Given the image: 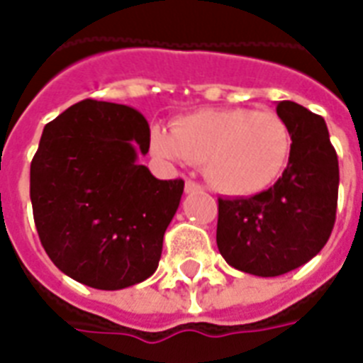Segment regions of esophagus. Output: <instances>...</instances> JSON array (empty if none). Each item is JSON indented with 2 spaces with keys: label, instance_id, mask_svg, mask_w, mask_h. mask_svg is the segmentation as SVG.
Segmentation results:
<instances>
[{
  "label": "esophagus",
  "instance_id": "esophagus-1",
  "mask_svg": "<svg viewBox=\"0 0 363 363\" xmlns=\"http://www.w3.org/2000/svg\"><path fill=\"white\" fill-rule=\"evenodd\" d=\"M184 190H186V194H194V192H201V186H199L198 182H194L188 179L186 184H184Z\"/></svg>",
  "mask_w": 363,
  "mask_h": 363
}]
</instances>
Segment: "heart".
I'll list each match as a JSON object with an SVG mask.
<instances>
[{
    "instance_id": "b5f03b06",
    "label": "heart",
    "mask_w": 363,
    "mask_h": 363,
    "mask_svg": "<svg viewBox=\"0 0 363 363\" xmlns=\"http://www.w3.org/2000/svg\"><path fill=\"white\" fill-rule=\"evenodd\" d=\"M150 145L160 158L203 165L205 179L216 192L248 198L281 179L294 141L290 125L273 111L228 107L181 116L173 130L154 125Z\"/></svg>"
}]
</instances>
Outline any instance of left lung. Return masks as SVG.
<instances>
[{
    "label": "left lung",
    "mask_w": 363,
    "mask_h": 363,
    "mask_svg": "<svg viewBox=\"0 0 363 363\" xmlns=\"http://www.w3.org/2000/svg\"><path fill=\"white\" fill-rule=\"evenodd\" d=\"M277 115L292 131L286 171L252 198H218L216 245L228 264L258 277L284 275L320 252L335 224L339 162L324 118L294 101Z\"/></svg>",
    "instance_id": "1"
}]
</instances>
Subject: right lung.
<instances>
[{"label": "right lung", "instance_id": "add662e5", "mask_svg": "<svg viewBox=\"0 0 363 363\" xmlns=\"http://www.w3.org/2000/svg\"><path fill=\"white\" fill-rule=\"evenodd\" d=\"M150 128L131 107L71 105L43 130L30 198L43 248L62 273L98 290L152 275L184 181H160L137 160Z\"/></svg>", "mask_w": 363, "mask_h": 363}]
</instances>
